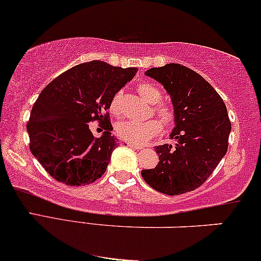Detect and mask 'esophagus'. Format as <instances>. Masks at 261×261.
<instances>
[{"mask_svg": "<svg viewBox=\"0 0 261 261\" xmlns=\"http://www.w3.org/2000/svg\"><path fill=\"white\" fill-rule=\"evenodd\" d=\"M128 147H132V148H135V150H143V146H139V145H134V144H127Z\"/></svg>", "mask_w": 261, "mask_h": 261, "instance_id": "1", "label": "esophagus"}]
</instances>
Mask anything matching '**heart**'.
Segmentation results:
<instances>
[{
    "mask_svg": "<svg viewBox=\"0 0 261 261\" xmlns=\"http://www.w3.org/2000/svg\"><path fill=\"white\" fill-rule=\"evenodd\" d=\"M138 91L140 96L150 104L158 103L162 97V93L157 86L148 83H143L138 86ZM154 113L161 117L162 122L170 124L174 121V110L168 104H157L153 108ZM111 111L114 114L118 113V100L117 97L114 98L111 103ZM161 132V122L155 118L144 121V122H137V121H122L116 126L117 137L127 143L134 145H144L150 141L152 138L155 137Z\"/></svg>",
    "mask_w": 261,
    "mask_h": 261,
    "instance_id": "1",
    "label": "heart"
}]
</instances>
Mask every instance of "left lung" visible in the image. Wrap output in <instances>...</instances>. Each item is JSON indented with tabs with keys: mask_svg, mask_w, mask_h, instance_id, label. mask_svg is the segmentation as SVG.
I'll return each instance as SVG.
<instances>
[{
	"mask_svg": "<svg viewBox=\"0 0 261 261\" xmlns=\"http://www.w3.org/2000/svg\"><path fill=\"white\" fill-rule=\"evenodd\" d=\"M145 75L163 85L171 98L174 144L155 146L160 162L141 170L145 182L168 195L204 184L228 151L231 123L221 96L197 72L178 63L151 68Z\"/></svg>",
	"mask_w": 261,
	"mask_h": 261,
	"instance_id": "1",
	"label": "left lung"
}]
</instances>
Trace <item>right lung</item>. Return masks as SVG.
I'll use <instances>...</instances> for the list:
<instances>
[{
    "mask_svg": "<svg viewBox=\"0 0 261 261\" xmlns=\"http://www.w3.org/2000/svg\"><path fill=\"white\" fill-rule=\"evenodd\" d=\"M135 72L132 67L90 61L62 73L42 91L27 132L30 150L53 178L67 186H84L106 172L117 145L106 113ZM94 119L107 122L99 138L88 128Z\"/></svg>",
    "mask_w": 261,
    "mask_h": 261,
    "instance_id": "add662e5",
    "label": "right lung"
}]
</instances>
